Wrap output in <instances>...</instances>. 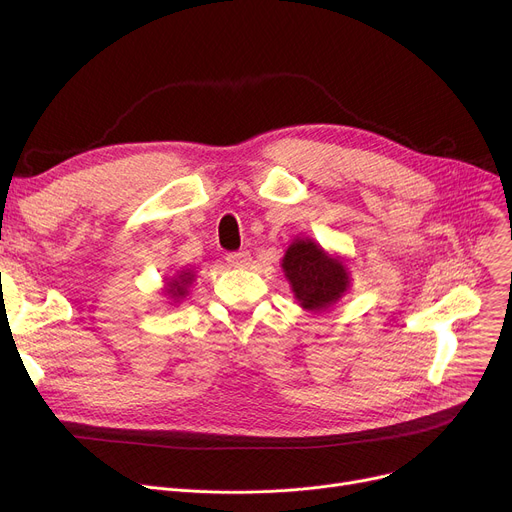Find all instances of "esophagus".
<instances>
[{
    "mask_svg": "<svg viewBox=\"0 0 512 512\" xmlns=\"http://www.w3.org/2000/svg\"><path fill=\"white\" fill-rule=\"evenodd\" d=\"M226 263L230 267H247L251 263V253L249 251H234L226 255Z\"/></svg>",
    "mask_w": 512,
    "mask_h": 512,
    "instance_id": "1",
    "label": "esophagus"
}]
</instances>
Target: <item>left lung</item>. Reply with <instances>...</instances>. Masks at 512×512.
<instances>
[{
    "mask_svg": "<svg viewBox=\"0 0 512 512\" xmlns=\"http://www.w3.org/2000/svg\"><path fill=\"white\" fill-rule=\"evenodd\" d=\"M294 297L309 311L328 309L348 288L342 261L328 257L313 240H294L282 259Z\"/></svg>",
    "mask_w": 512,
    "mask_h": 512,
    "instance_id": "8db88e82",
    "label": "left lung"
}]
</instances>
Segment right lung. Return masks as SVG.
I'll use <instances>...</instances> for the list:
<instances>
[{
	"mask_svg": "<svg viewBox=\"0 0 512 512\" xmlns=\"http://www.w3.org/2000/svg\"><path fill=\"white\" fill-rule=\"evenodd\" d=\"M193 280V276H191V272H182L180 274V278L178 280H172L168 286H170V294H172V297H182V294H184V286H188V282H191Z\"/></svg>",
	"mask_w": 512,
	"mask_h": 512,
	"instance_id": "right-lung-1",
	"label": "right lung"
}]
</instances>
